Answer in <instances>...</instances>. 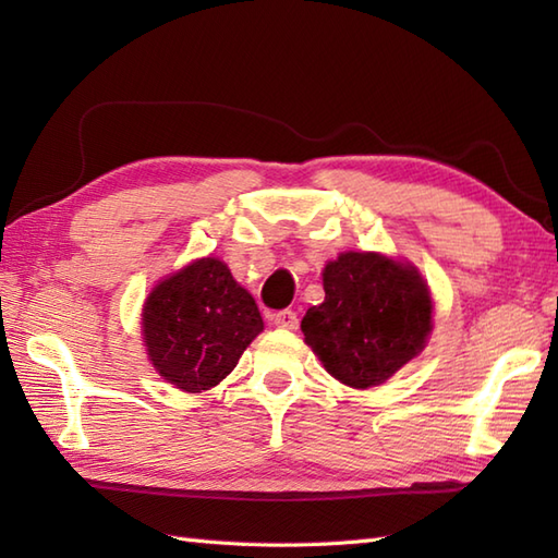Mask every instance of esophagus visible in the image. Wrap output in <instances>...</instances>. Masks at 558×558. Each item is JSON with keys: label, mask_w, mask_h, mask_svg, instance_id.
Returning <instances> with one entry per match:
<instances>
[{"label": "esophagus", "mask_w": 558, "mask_h": 558, "mask_svg": "<svg viewBox=\"0 0 558 558\" xmlns=\"http://www.w3.org/2000/svg\"><path fill=\"white\" fill-rule=\"evenodd\" d=\"M272 324H276L278 328H286V330H294L300 324L298 314H294L292 310H282L278 314H272Z\"/></svg>", "instance_id": "esophagus-1"}]
</instances>
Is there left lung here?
<instances>
[{"mask_svg":"<svg viewBox=\"0 0 558 558\" xmlns=\"http://www.w3.org/2000/svg\"><path fill=\"white\" fill-rule=\"evenodd\" d=\"M322 304L302 318L304 342L350 388L388 381L432 333V294L420 270L376 252H345L324 268Z\"/></svg>","mask_w":558,"mask_h":558,"instance_id":"left-lung-1","label":"left lung"}]
</instances>
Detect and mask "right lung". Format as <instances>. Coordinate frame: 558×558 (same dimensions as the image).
Instances as JSON below:
<instances>
[{"label": "right lung", "mask_w": 558, "mask_h": 558, "mask_svg": "<svg viewBox=\"0 0 558 558\" xmlns=\"http://www.w3.org/2000/svg\"><path fill=\"white\" fill-rule=\"evenodd\" d=\"M260 330L258 306L220 258H196L160 280L144 302L141 333L156 372L186 393L228 376Z\"/></svg>", "instance_id": "1"}]
</instances>
